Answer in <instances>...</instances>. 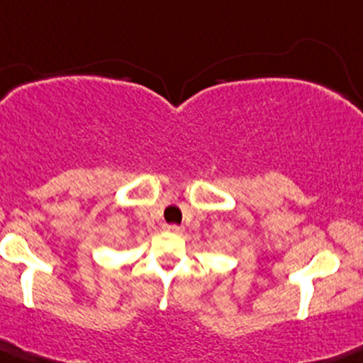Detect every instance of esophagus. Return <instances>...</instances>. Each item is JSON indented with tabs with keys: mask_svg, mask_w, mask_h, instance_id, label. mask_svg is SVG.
<instances>
[{
	"mask_svg": "<svg viewBox=\"0 0 363 363\" xmlns=\"http://www.w3.org/2000/svg\"><path fill=\"white\" fill-rule=\"evenodd\" d=\"M167 233H173V234H182L183 233V227L180 225H166Z\"/></svg>",
	"mask_w": 363,
	"mask_h": 363,
	"instance_id": "esophagus-1",
	"label": "esophagus"
}]
</instances>
